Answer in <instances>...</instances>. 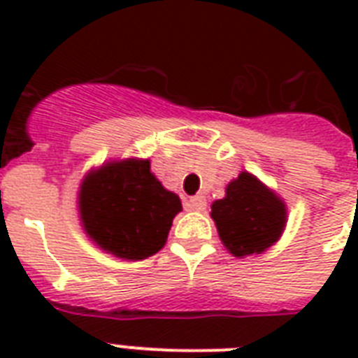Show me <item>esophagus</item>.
<instances>
[{"mask_svg":"<svg viewBox=\"0 0 358 358\" xmlns=\"http://www.w3.org/2000/svg\"><path fill=\"white\" fill-rule=\"evenodd\" d=\"M187 206L191 210H195V212H204L206 210V199L202 195H195V196H189V201H187Z\"/></svg>","mask_w":358,"mask_h":358,"instance_id":"obj_1","label":"esophagus"}]
</instances>
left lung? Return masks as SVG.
<instances>
[{"label": "left lung", "instance_id": "8db88e82", "mask_svg": "<svg viewBox=\"0 0 358 358\" xmlns=\"http://www.w3.org/2000/svg\"><path fill=\"white\" fill-rule=\"evenodd\" d=\"M210 215L221 243L236 258L266 252L280 239L288 221L282 199L247 171L229 182Z\"/></svg>", "mask_w": 358, "mask_h": 358}]
</instances>
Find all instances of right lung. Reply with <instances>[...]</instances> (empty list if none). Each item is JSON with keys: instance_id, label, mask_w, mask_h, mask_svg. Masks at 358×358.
Returning a JSON list of instances; mask_svg holds the SVG:
<instances>
[{"instance_id": "add662e5", "label": "right lung", "mask_w": 358, "mask_h": 358, "mask_svg": "<svg viewBox=\"0 0 358 358\" xmlns=\"http://www.w3.org/2000/svg\"><path fill=\"white\" fill-rule=\"evenodd\" d=\"M78 212L87 238L108 255L145 260L167 243L180 196L163 187L150 159H109L83 176Z\"/></svg>"}]
</instances>
